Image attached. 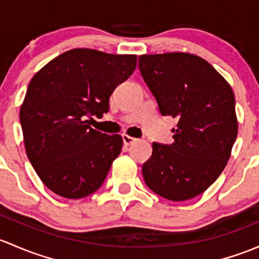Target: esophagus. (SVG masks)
<instances>
[{
  "label": "esophagus",
  "instance_id": "1",
  "mask_svg": "<svg viewBox=\"0 0 259 259\" xmlns=\"http://www.w3.org/2000/svg\"><path fill=\"white\" fill-rule=\"evenodd\" d=\"M122 141H124L125 145H132V144H134L135 141H137V139L130 137V135L127 134H124L122 135Z\"/></svg>",
  "mask_w": 259,
  "mask_h": 259
}]
</instances>
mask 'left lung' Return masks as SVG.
<instances>
[{
    "instance_id": "obj_1",
    "label": "left lung",
    "mask_w": 259,
    "mask_h": 259,
    "mask_svg": "<svg viewBox=\"0 0 259 259\" xmlns=\"http://www.w3.org/2000/svg\"><path fill=\"white\" fill-rule=\"evenodd\" d=\"M139 68L162 115L178 118L174 143H152L145 184L170 201L201 195L227 165L238 133L235 94L201 57L186 52L141 54Z\"/></svg>"
}]
</instances>
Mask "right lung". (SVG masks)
<instances>
[{"mask_svg":"<svg viewBox=\"0 0 259 259\" xmlns=\"http://www.w3.org/2000/svg\"><path fill=\"white\" fill-rule=\"evenodd\" d=\"M135 68V54L74 48L48 62L29 81L20 109L24 148L54 194L77 200L103 185L122 138L102 134L88 118L107 113L114 89Z\"/></svg>","mask_w":259,"mask_h":259,"instance_id":"right-lung-1","label":"right lung"}]
</instances>
